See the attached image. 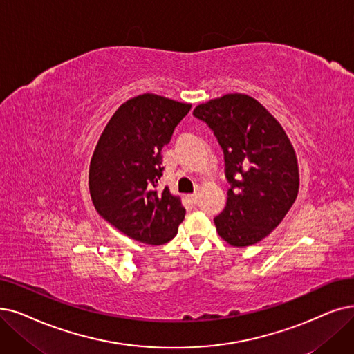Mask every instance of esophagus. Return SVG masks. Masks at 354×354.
<instances>
[{"instance_id":"obj_1","label":"esophagus","mask_w":354,"mask_h":354,"mask_svg":"<svg viewBox=\"0 0 354 354\" xmlns=\"http://www.w3.org/2000/svg\"><path fill=\"white\" fill-rule=\"evenodd\" d=\"M187 199H189V201H190L193 205H196V203H197V194H196V193H193V194H189V196H187Z\"/></svg>"}]
</instances>
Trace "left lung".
I'll return each instance as SVG.
<instances>
[{
    "label": "left lung",
    "mask_w": 354,
    "mask_h": 354,
    "mask_svg": "<svg viewBox=\"0 0 354 354\" xmlns=\"http://www.w3.org/2000/svg\"><path fill=\"white\" fill-rule=\"evenodd\" d=\"M223 151L230 183L226 206L214 219L221 238L248 247L270 234L292 207L299 189L298 161L280 123L257 100L226 94L197 106Z\"/></svg>",
    "instance_id": "8db88e82"
}]
</instances>
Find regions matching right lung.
I'll return each instance as SVG.
<instances>
[{
  "label": "right lung",
  "instance_id": "1",
  "mask_svg": "<svg viewBox=\"0 0 354 354\" xmlns=\"http://www.w3.org/2000/svg\"><path fill=\"white\" fill-rule=\"evenodd\" d=\"M192 106L142 94L111 116L94 149L88 185L91 201L104 221L124 235L149 245L176 236L186 209L162 176V148Z\"/></svg>",
  "mask_w": 354,
  "mask_h": 354
}]
</instances>
